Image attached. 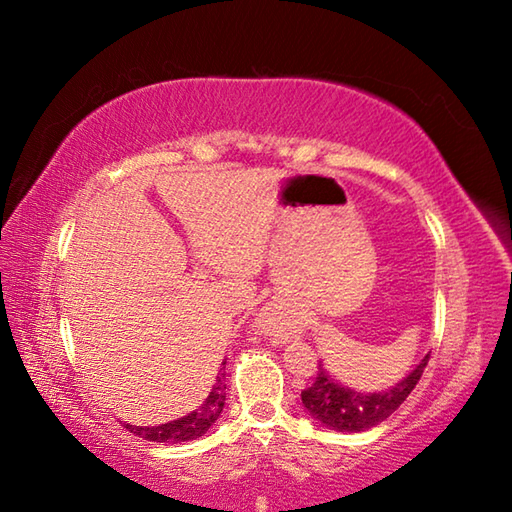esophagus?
Listing matches in <instances>:
<instances>
[{
  "label": "esophagus",
  "instance_id": "1",
  "mask_svg": "<svg viewBox=\"0 0 512 512\" xmlns=\"http://www.w3.org/2000/svg\"><path fill=\"white\" fill-rule=\"evenodd\" d=\"M262 330L268 334V336H275V339H281L284 336V328H281V323L277 319L275 312H264L262 314Z\"/></svg>",
  "mask_w": 512,
  "mask_h": 512
}]
</instances>
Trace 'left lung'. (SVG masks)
Wrapping results in <instances>:
<instances>
[{"mask_svg":"<svg viewBox=\"0 0 512 512\" xmlns=\"http://www.w3.org/2000/svg\"><path fill=\"white\" fill-rule=\"evenodd\" d=\"M429 363V354L411 369V372L385 391H374V394H363L341 383L325 372L319 365V374L314 383L301 391V402L310 416L319 424L334 431L358 433L376 427L378 422L387 420L407 396L418 385V380Z\"/></svg>","mask_w":512,"mask_h":512,"instance_id":"1","label":"left lung"}]
</instances>
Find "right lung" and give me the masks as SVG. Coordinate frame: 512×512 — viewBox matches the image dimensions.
Segmentation results:
<instances>
[{
	"label": "right lung",
	"mask_w": 512,
	"mask_h": 512,
	"mask_svg": "<svg viewBox=\"0 0 512 512\" xmlns=\"http://www.w3.org/2000/svg\"><path fill=\"white\" fill-rule=\"evenodd\" d=\"M226 400V385H224V374H217V383L213 385L211 394L206 396L200 409L191 411L189 416L171 420L165 424H158V427H134V424H125V429L134 436L145 438L149 442H189L204 436L206 431L213 427V422L220 418Z\"/></svg>",
	"instance_id": "right-lung-1"
}]
</instances>
